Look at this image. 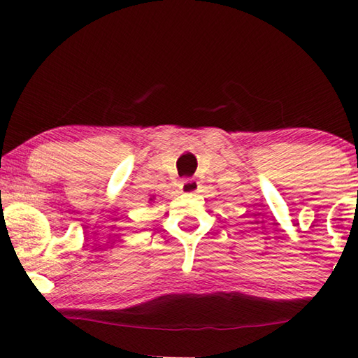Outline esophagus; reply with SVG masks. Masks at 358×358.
Instances as JSON below:
<instances>
[{
	"mask_svg": "<svg viewBox=\"0 0 358 358\" xmlns=\"http://www.w3.org/2000/svg\"><path fill=\"white\" fill-rule=\"evenodd\" d=\"M180 189L181 192H186V194H191V192H196L199 189V183L197 180L194 178H185L180 181Z\"/></svg>",
	"mask_w": 358,
	"mask_h": 358,
	"instance_id": "34e87169",
	"label": "esophagus"
}]
</instances>
